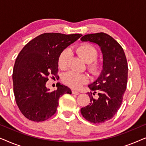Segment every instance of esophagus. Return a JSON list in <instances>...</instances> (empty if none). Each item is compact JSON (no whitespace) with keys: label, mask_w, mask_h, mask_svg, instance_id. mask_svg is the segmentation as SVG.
<instances>
[{"label":"esophagus","mask_w":146,"mask_h":146,"mask_svg":"<svg viewBox=\"0 0 146 146\" xmlns=\"http://www.w3.org/2000/svg\"><path fill=\"white\" fill-rule=\"evenodd\" d=\"M72 92L73 94H75V95H78L79 94H80L78 92H77V91H76V90H72Z\"/></svg>","instance_id":"esophagus-1"}]
</instances>
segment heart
I'll return each instance as SVG.
<instances>
[{
	"label": "heart",
	"mask_w": 146,
	"mask_h": 146,
	"mask_svg": "<svg viewBox=\"0 0 146 146\" xmlns=\"http://www.w3.org/2000/svg\"><path fill=\"white\" fill-rule=\"evenodd\" d=\"M76 52L84 61L88 63V69L91 72L96 73L99 70L100 65L95 62L98 57V52L92 46L88 44H82L75 48ZM70 58L69 50L65 49L60 54L58 59V64L60 69H66ZM63 80L68 86L74 89L80 88L88 80V78L84 74H79L70 71L66 73L63 76Z\"/></svg>",
	"instance_id": "b5f03b06"
}]
</instances>
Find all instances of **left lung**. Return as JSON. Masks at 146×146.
I'll list each match as a JSON object with an SVG mask.
<instances>
[{
    "label": "left lung",
    "instance_id": "1",
    "mask_svg": "<svg viewBox=\"0 0 146 146\" xmlns=\"http://www.w3.org/2000/svg\"><path fill=\"white\" fill-rule=\"evenodd\" d=\"M82 42H90L100 47L103 69L99 77L88 85L90 103L80 111L83 117L94 123L105 122L112 118L122 102L126 89L128 67L122 47L112 37L104 33L84 35ZM98 93L96 98L93 95Z\"/></svg>",
    "mask_w": 146,
    "mask_h": 146
}]
</instances>
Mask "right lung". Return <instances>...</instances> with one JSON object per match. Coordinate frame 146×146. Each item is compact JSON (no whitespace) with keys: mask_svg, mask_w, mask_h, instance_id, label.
Listing matches in <instances>:
<instances>
[{"mask_svg":"<svg viewBox=\"0 0 146 146\" xmlns=\"http://www.w3.org/2000/svg\"><path fill=\"white\" fill-rule=\"evenodd\" d=\"M82 36L44 33L20 52L14 66L13 90L18 107L27 118L37 122L46 120L56 111L60 96L72 94L68 87L60 84L51 92L46 83L49 76H56L61 52Z\"/></svg>","mask_w":146,"mask_h":146,"instance_id":"right-lung-1","label":"right lung"}]
</instances>
